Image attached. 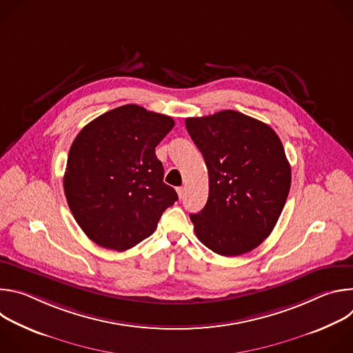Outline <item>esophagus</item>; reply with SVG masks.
<instances>
[{"label": "esophagus", "mask_w": 353, "mask_h": 353, "mask_svg": "<svg viewBox=\"0 0 353 353\" xmlns=\"http://www.w3.org/2000/svg\"><path fill=\"white\" fill-rule=\"evenodd\" d=\"M177 194L180 198H184V194H185V187H177Z\"/></svg>", "instance_id": "34e87169"}]
</instances>
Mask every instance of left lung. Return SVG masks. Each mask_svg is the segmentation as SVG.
Instances as JSON below:
<instances>
[{
	"instance_id": "8db88e82",
	"label": "left lung",
	"mask_w": 353,
	"mask_h": 353,
	"mask_svg": "<svg viewBox=\"0 0 353 353\" xmlns=\"http://www.w3.org/2000/svg\"><path fill=\"white\" fill-rule=\"evenodd\" d=\"M185 128L210 177L204 210L191 214L199 241L225 257L260 245L275 228L290 188V165L276 132L234 110L188 117Z\"/></svg>"
}]
</instances>
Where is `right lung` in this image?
I'll list each match as a JSON object with an SVG mask.
<instances>
[{
    "mask_svg": "<svg viewBox=\"0 0 353 353\" xmlns=\"http://www.w3.org/2000/svg\"><path fill=\"white\" fill-rule=\"evenodd\" d=\"M174 127L169 116L125 105L86 124L74 139L64 174L68 207L96 244L125 251L158 228L179 199L163 183L155 148Z\"/></svg>",
    "mask_w": 353,
    "mask_h": 353,
    "instance_id": "obj_1",
    "label": "right lung"
}]
</instances>
